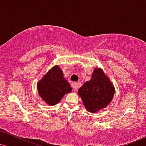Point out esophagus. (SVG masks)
<instances>
[{
  "mask_svg": "<svg viewBox=\"0 0 146 146\" xmlns=\"http://www.w3.org/2000/svg\"><path fill=\"white\" fill-rule=\"evenodd\" d=\"M71 86L73 87V89L74 90H78V88H79V85L77 82H72L71 83Z\"/></svg>",
  "mask_w": 146,
  "mask_h": 146,
  "instance_id": "34e87169",
  "label": "esophagus"
}]
</instances>
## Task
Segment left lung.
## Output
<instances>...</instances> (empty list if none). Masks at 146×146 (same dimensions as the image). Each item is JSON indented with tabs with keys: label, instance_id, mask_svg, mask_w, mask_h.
<instances>
[{
	"label": "left lung",
	"instance_id": "obj_1",
	"mask_svg": "<svg viewBox=\"0 0 146 146\" xmlns=\"http://www.w3.org/2000/svg\"><path fill=\"white\" fill-rule=\"evenodd\" d=\"M78 93L87 110L95 113L110 103L115 94V88L103 71L95 68L90 80L84 84Z\"/></svg>",
	"mask_w": 146,
	"mask_h": 146
}]
</instances>
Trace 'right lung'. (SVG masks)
I'll return each mask as SVG.
<instances>
[{"instance_id": "obj_1", "label": "right lung", "mask_w": 146, "mask_h": 146, "mask_svg": "<svg viewBox=\"0 0 146 146\" xmlns=\"http://www.w3.org/2000/svg\"><path fill=\"white\" fill-rule=\"evenodd\" d=\"M37 86L40 96L48 104L52 106L58 103L66 93L72 90L69 84L64 78L62 71L58 66L49 70Z\"/></svg>"}]
</instances>
